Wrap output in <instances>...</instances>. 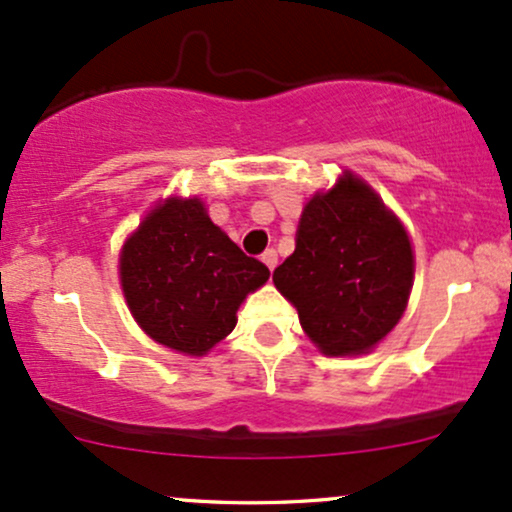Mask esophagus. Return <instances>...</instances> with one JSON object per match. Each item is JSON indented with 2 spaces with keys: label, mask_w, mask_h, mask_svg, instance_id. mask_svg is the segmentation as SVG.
I'll list each match as a JSON object with an SVG mask.
<instances>
[{
  "label": "esophagus",
  "mask_w": 512,
  "mask_h": 512,
  "mask_svg": "<svg viewBox=\"0 0 512 512\" xmlns=\"http://www.w3.org/2000/svg\"><path fill=\"white\" fill-rule=\"evenodd\" d=\"M262 262H264V264H267V267H269V269H272V272H274L276 262H279V255H276V250H274V248L264 250V252H262Z\"/></svg>",
  "instance_id": "1"
}]
</instances>
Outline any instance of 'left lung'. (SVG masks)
I'll use <instances>...</instances> for the list:
<instances>
[{
	"mask_svg": "<svg viewBox=\"0 0 512 512\" xmlns=\"http://www.w3.org/2000/svg\"><path fill=\"white\" fill-rule=\"evenodd\" d=\"M274 286L327 356L366 354L407 308L414 255L404 226L351 173L305 204Z\"/></svg>",
	"mask_w": 512,
	"mask_h": 512,
	"instance_id": "1",
	"label": "left lung"
}]
</instances>
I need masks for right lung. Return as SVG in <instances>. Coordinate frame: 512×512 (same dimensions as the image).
Listing matches in <instances>:
<instances>
[{
	"label": "right lung",
	"instance_id": "1",
	"mask_svg": "<svg viewBox=\"0 0 512 512\" xmlns=\"http://www.w3.org/2000/svg\"><path fill=\"white\" fill-rule=\"evenodd\" d=\"M134 320L158 344L202 356L236 327L238 305L269 279L199 199H168L146 216L120 255Z\"/></svg>",
	"mask_w": 512,
	"mask_h": 512
}]
</instances>
